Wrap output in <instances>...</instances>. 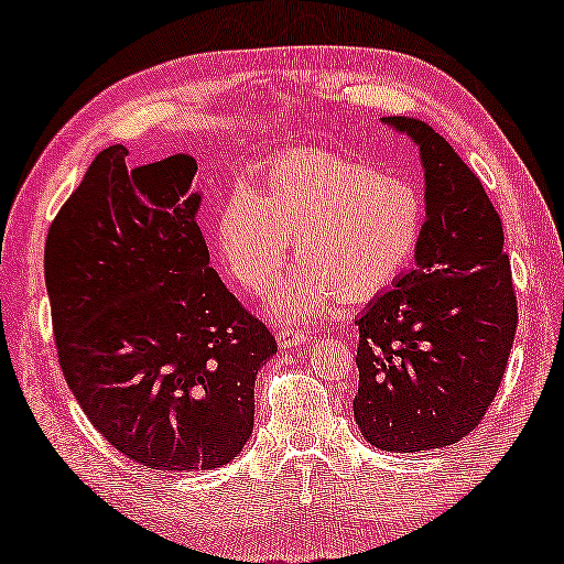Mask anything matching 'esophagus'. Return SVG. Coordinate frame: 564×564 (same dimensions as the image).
I'll use <instances>...</instances> for the list:
<instances>
[{"instance_id":"obj_1","label":"esophagus","mask_w":564,"mask_h":564,"mask_svg":"<svg viewBox=\"0 0 564 564\" xmlns=\"http://www.w3.org/2000/svg\"><path fill=\"white\" fill-rule=\"evenodd\" d=\"M275 337H279V345L283 347H301V345H308V333L299 330V327H291V325H281L275 327Z\"/></svg>"}]
</instances>
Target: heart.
<instances>
[{"label":"heart","mask_w":564,"mask_h":564,"mask_svg":"<svg viewBox=\"0 0 564 564\" xmlns=\"http://www.w3.org/2000/svg\"><path fill=\"white\" fill-rule=\"evenodd\" d=\"M217 249L247 291L273 281L289 253L301 261L279 281L269 313L313 317L337 293L367 301L389 289L422 249L426 199L394 172L327 152H291L263 170V187H234L217 212Z\"/></svg>","instance_id":"heart-1"}]
</instances>
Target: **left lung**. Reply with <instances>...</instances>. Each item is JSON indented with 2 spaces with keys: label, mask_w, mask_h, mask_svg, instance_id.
Instances as JSON below:
<instances>
[{
  "label": "left lung",
  "mask_w": 564,
  "mask_h": 564,
  "mask_svg": "<svg viewBox=\"0 0 564 564\" xmlns=\"http://www.w3.org/2000/svg\"><path fill=\"white\" fill-rule=\"evenodd\" d=\"M414 142L426 234L414 269L357 315L352 412L392 454H424L474 432L503 380L518 308L503 227L484 184L422 120L382 118Z\"/></svg>",
  "instance_id": "8db88e82"
}]
</instances>
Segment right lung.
I'll use <instances>...</instances> for the list:
<instances>
[{"mask_svg":"<svg viewBox=\"0 0 564 564\" xmlns=\"http://www.w3.org/2000/svg\"><path fill=\"white\" fill-rule=\"evenodd\" d=\"M110 145L51 224L44 275L58 362L106 442L155 470H214L253 432V384L275 355L209 265L197 160L128 167Z\"/></svg>","mask_w":564,"mask_h":564,"instance_id":"1","label":"right lung"}]
</instances>
